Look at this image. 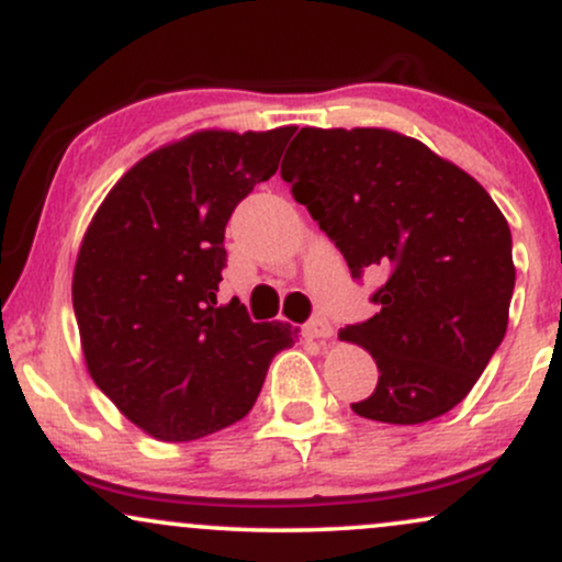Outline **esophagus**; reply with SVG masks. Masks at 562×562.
I'll list each match as a JSON object with an SVG mask.
<instances>
[{"mask_svg": "<svg viewBox=\"0 0 562 562\" xmlns=\"http://www.w3.org/2000/svg\"><path fill=\"white\" fill-rule=\"evenodd\" d=\"M302 331H305L307 339H321V342H324V339L331 337V324L326 318H313L311 324H305Z\"/></svg>", "mask_w": 562, "mask_h": 562, "instance_id": "obj_1", "label": "esophagus"}]
</instances>
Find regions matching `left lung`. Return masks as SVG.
Listing matches in <instances>:
<instances>
[{
    "instance_id": "left-lung-1",
    "label": "left lung",
    "mask_w": 562,
    "mask_h": 562,
    "mask_svg": "<svg viewBox=\"0 0 562 562\" xmlns=\"http://www.w3.org/2000/svg\"><path fill=\"white\" fill-rule=\"evenodd\" d=\"M281 178L342 251L352 279L382 270L380 313L345 326L380 369L358 417L419 425L451 412L507 331L509 225L475 178L393 130L302 127Z\"/></svg>"
}]
</instances>
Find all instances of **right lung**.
I'll return each mask as SVG.
<instances>
[{"label": "right lung", "instance_id": "1", "mask_svg": "<svg viewBox=\"0 0 562 562\" xmlns=\"http://www.w3.org/2000/svg\"><path fill=\"white\" fill-rule=\"evenodd\" d=\"M294 127L201 130L148 154L111 188L81 238L74 313L90 376L132 425L167 443L244 419L289 324L217 307L225 225L273 178Z\"/></svg>", "mask_w": 562, "mask_h": 562}]
</instances>
